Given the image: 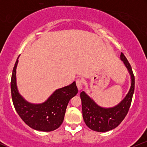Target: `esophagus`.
<instances>
[{"label":"esophagus","mask_w":147,"mask_h":147,"mask_svg":"<svg viewBox=\"0 0 147 147\" xmlns=\"http://www.w3.org/2000/svg\"><path fill=\"white\" fill-rule=\"evenodd\" d=\"M76 85H77V88H78L79 90H82V85H83V81L80 79H77V80H76Z\"/></svg>","instance_id":"1"}]
</instances>
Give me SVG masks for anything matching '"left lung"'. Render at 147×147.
Masks as SVG:
<instances>
[{"label": "left lung", "mask_w": 147, "mask_h": 147, "mask_svg": "<svg viewBox=\"0 0 147 147\" xmlns=\"http://www.w3.org/2000/svg\"><path fill=\"white\" fill-rule=\"evenodd\" d=\"M120 58L129 72L131 84L126 97L117 105L111 108L101 107L84 91L80 93L84 120L92 131L106 132L114 129L122 122L129 110L135 89V77L131 65L122 52Z\"/></svg>", "instance_id": "obj_1"}]
</instances>
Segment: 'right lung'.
<instances>
[{
  "mask_svg": "<svg viewBox=\"0 0 147 147\" xmlns=\"http://www.w3.org/2000/svg\"><path fill=\"white\" fill-rule=\"evenodd\" d=\"M18 59L11 79V98L16 112L23 122L32 129L46 132L58 129L63 123L69 101L78 92L75 82L57 89L43 103L32 104L18 92L16 77Z\"/></svg>",
  "mask_w": 147,
  "mask_h": 147,
  "instance_id": "obj_1",
  "label": "right lung"
}]
</instances>
